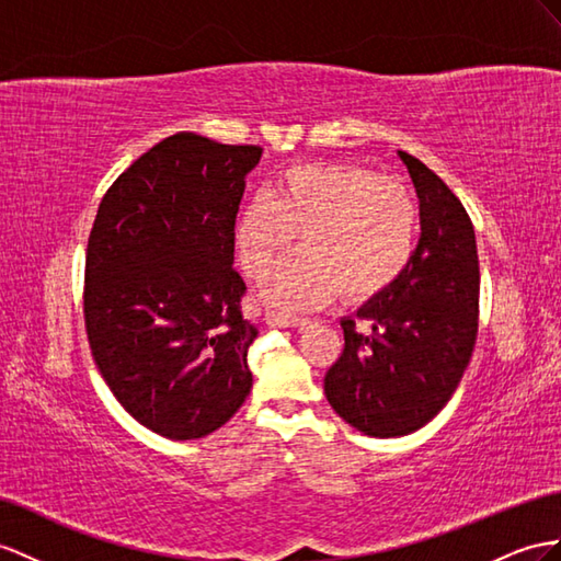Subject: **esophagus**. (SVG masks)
I'll use <instances>...</instances> for the list:
<instances>
[{"label":"esophagus","instance_id":"obj_1","mask_svg":"<svg viewBox=\"0 0 561 561\" xmlns=\"http://www.w3.org/2000/svg\"><path fill=\"white\" fill-rule=\"evenodd\" d=\"M267 322L275 327H306L308 324L306 318H296V314H286V312H277V310H272L267 314Z\"/></svg>","mask_w":561,"mask_h":561}]
</instances>
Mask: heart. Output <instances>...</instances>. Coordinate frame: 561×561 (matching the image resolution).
I'll list each match as a JSON object with an SVG mask.
<instances>
[{
    "instance_id": "heart-1",
    "label": "heart",
    "mask_w": 561,
    "mask_h": 561,
    "mask_svg": "<svg viewBox=\"0 0 561 561\" xmlns=\"http://www.w3.org/2000/svg\"><path fill=\"white\" fill-rule=\"evenodd\" d=\"M296 234L304 249L267 277L272 306L310 310L341 291L363 300L408 270L420 239V204L398 178L346 163L294 165L282 172L272 201L257 196L239 215L243 270L265 275Z\"/></svg>"
}]
</instances>
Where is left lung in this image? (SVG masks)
<instances>
[{
  "mask_svg": "<svg viewBox=\"0 0 561 561\" xmlns=\"http://www.w3.org/2000/svg\"><path fill=\"white\" fill-rule=\"evenodd\" d=\"M400 158L420 196V243L396 284L341 320L346 346L324 377L339 417L377 438L412 434L436 417L479 334L481 275L469 215L420 158L405 151Z\"/></svg>",
  "mask_w": 561,
  "mask_h": 561,
  "instance_id": "left-lung-1",
  "label": "left lung"
}]
</instances>
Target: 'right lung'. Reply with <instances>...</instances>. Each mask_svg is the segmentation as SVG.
Listing matches in <instances>:
<instances>
[{
	"label": "right lung",
	"mask_w": 561,
	"mask_h": 561,
	"mask_svg": "<svg viewBox=\"0 0 561 561\" xmlns=\"http://www.w3.org/2000/svg\"><path fill=\"white\" fill-rule=\"evenodd\" d=\"M253 144L165 137L108 186L84 255L82 312L94 363L133 417L170 440L232 420L253 377L255 327L234 263Z\"/></svg>",
	"instance_id": "add662e5"
}]
</instances>
